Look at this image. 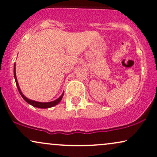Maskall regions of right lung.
<instances>
[{
  "label": "right lung",
  "instance_id": "1",
  "mask_svg": "<svg viewBox=\"0 0 157 157\" xmlns=\"http://www.w3.org/2000/svg\"><path fill=\"white\" fill-rule=\"evenodd\" d=\"M14 77H15V82H16V85H17V89H18V91H19L20 94L21 95V97H23V100H24L25 101H26V102H28L29 104H30V105H32V106H34V107L40 108V109H48V108L53 107V106H55V105H57V104H58L59 102H60V100H62L63 97V94L61 95V96H60V97H59L58 99H57V100H54V101H52V102H37V101H34V100H29V99H28V98H27V97H26L24 96V95L23 94V93L21 92V89H20V87H19L18 82H17V77H16V73H15V66H14Z\"/></svg>",
  "mask_w": 157,
  "mask_h": 157
}]
</instances>
